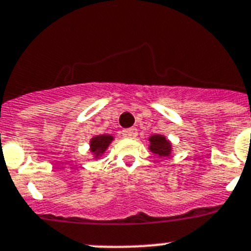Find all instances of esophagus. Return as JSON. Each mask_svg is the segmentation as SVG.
Instances as JSON below:
<instances>
[{
	"mask_svg": "<svg viewBox=\"0 0 251 251\" xmlns=\"http://www.w3.org/2000/svg\"><path fill=\"white\" fill-rule=\"evenodd\" d=\"M123 136L126 137V139H135L137 136V128H126V130L123 131Z\"/></svg>",
	"mask_w": 251,
	"mask_h": 251,
	"instance_id": "34e87169",
	"label": "esophagus"
}]
</instances>
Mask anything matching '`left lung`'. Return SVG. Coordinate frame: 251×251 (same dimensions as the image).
<instances>
[{
  "instance_id": "obj_1",
  "label": "left lung",
  "mask_w": 251,
  "mask_h": 251,
  "mask_svg": "<svg viewBox=\"0 0 251 251\" xmlns=\"http://www.w3.org/2000/svg\"><path fill=\"white\" fill-rule=\"evenodd\" d=\"M149 150L159 159H168L173 153V142L162 134H153L149 137Z\"/></svg>"
}]
</instances>
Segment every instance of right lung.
I'll return each instance as SVG.
<instances>
[{"label":"right lung","instance_id":"obj_1","mask_svg":"<svg viewBox=\"0 0 251 251\" xmlns=\"http://www.w3.org/2000/svg\"><path fill=\"white\" fill-rule=\"evenodd\" d=\"M114 140L115 136L109 134H101L96 135V136H92L89 142L90 152H91L92 155V159H101Z\"/></svg>","mask_w":251,"mask_h":251}]
</instances>
